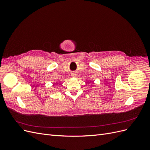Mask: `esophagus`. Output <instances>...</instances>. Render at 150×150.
Masks as SVG:
<instances>
[{"instance_id": "obj_1", "label": "esophagus", "mask_w": 150, "mask_h": 150, "mask_svg": "<svg viewBox=\"0 0 150 150\" xmlns=\"http://www.w3.org/2000/svg\"><path fill=\"white\" fill-rule=\"evenodd\" d=\"M71 76H72V77H76V76H77V73H76V72H72Z\"/></svg>"}]
</instances>
